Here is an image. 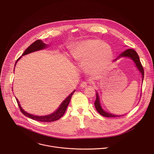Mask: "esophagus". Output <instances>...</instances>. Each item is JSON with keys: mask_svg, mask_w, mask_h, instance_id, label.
Here are the masks:
<instances>
[{"mask_svg": "<svg viewBox=\"0 0 154 154\" xmlns=\"http://www.w3.org/2000/svg\"><path fill=\"white\" fill-rule=\"evenodd\" d=\"M87 85H88L87 82H82L80 84V86L81 88H86L87 86Z\"/></svg>", "mask_w": 154, "mask_h": 154, "instance_id": "esophagus-1", "label": "esophagus"}]
</instances>
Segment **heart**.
<instances>
[{
    "label": "heart",
    "mask_w": 154,
    "mask_h": 154,
    "mask_svg": "<svg viewBox=\"0 0 154 154\" xmlns=\"http://www.w3.org/2000/svg\"><path fill=\"white\" fill-rule=\"evenodd\" d=\"M74 60L82 65L86 63V70L95 74L105 69L113 60V54L107 44L98 39H90L77 43L71 49Z\"/></svg>",
    "instance_id": "heart-1"
}]
</instances>
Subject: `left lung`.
<instances>
[{"mask_svg":"<svg viewBox=\"0 0 154 154\" xmlns=\"http://www.w3.org/2000/svg\"><path fill=\"white\" fill-rule=\"evenodd\" d=\"M119 57H129V58H130L131 59H132L134 60V61L135 62V63L137 66V67L138 68V69H139V71H140V72L142 74V80L143 82L144 74V69H143V66L141 63L139 56H138V54L137 53V52L135 50L132 49H127L126 51H125L124 52H123L119 55ZM94 106H95V108L96 109V110L97 111V112L103 116H105V117H106V118H116V117H120V116H124V115H115L107 113L105 111H104L103 109L101 108V106H100V104L99 97L97 93H96V101L94 102Z\"/></svg>","mask_w":154,"mask_h":154,"instance_id":"obj_1","label":"left lung"}]
</instances>
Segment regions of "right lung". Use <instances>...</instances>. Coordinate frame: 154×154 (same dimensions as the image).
<instances>
[{
  "instance_id": "right-lung-1",
  "label": "right lung",
  "mask_w": 154,
  "mask_h": 154,
  "mask_svg": "<svg viewBox=\"0 0 154 154\" xmlns=\"http://www.w3.org/2000/svg\"><path fill=\"white\" fill-rule=\"evenodd\" d=\"M48 45H46V44L43 43L42 42L41 40L38 39L36 41H35L34 42H33L31 45H30L29 46V48L24 51V52L23 53V55H25L26 54H28L29 53H32L33 52L36 51H39L42 49H45L47 47ZM20 58V57L17 60L16 64L17 63V61ZM75 91V90H74L66 99L60 105V106H59V108L57 109V110L54 112L52 114L48 115H46V116H36V115H33L32 114H30L27 112H26V111H24V109L22 108V107L20 106V105L19 104V102L18 101V100L17 99V98H16L17 103L18 104V106L19 107L20 111L22 112V113L24 114L26 116L31 118L33 120L35 121H40V122H53L55 121H57L58 119H59L60 118H61L63 115L64 114L66 110V108L70 102L71 97L72 96V94H74V93Z\"/></svg>"
}]
</instances>
